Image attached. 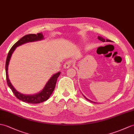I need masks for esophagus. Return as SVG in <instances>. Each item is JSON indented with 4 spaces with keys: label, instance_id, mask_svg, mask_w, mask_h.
Here are the masks:
<instances>
[{
    "label": "esophagus",
    "instance_id": "1",
    "mask_svg": "<svg viewBox=\"0 0 134 134\" xmlns=\"http://www.w3.org/2000/svg\"><path fill=\"white\" fill-rule=\"evenodd\" d=\"M71 64H71V61H67V62H66V63H64L63 67H64V68H69L71 66Z\"/></svg>",
    "mask_w": 134,
    "mask_h": 134
}]
</instances>
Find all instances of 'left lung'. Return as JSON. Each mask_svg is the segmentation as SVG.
Instances as JSON below:
<instances>
[{"mask_svg": "<svg viewBox=\"0 0 134 134\" xmlns=\"http://www.w3.org/2000/svg\"><path fill=\"white\" fill-rule=\"evenodd\" d=\"M98 39L99 40H100V41L103 42H113L111 41V40H109V39H105L104 38H103V37L100 36H98ZM83 96H84V97H85V98L87 100H88V101H90V102H92V103H96V102H92V101H91V100H90V99L87 98L85 95H83Z\"/></svg>", "mask_w": 134, "mask_h": 134, "instance_id": "obj_1", "label": "left lung"}]
</instances>
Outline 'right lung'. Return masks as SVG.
<instances>
[{
	"mask_svg": "<svg viewBox=\"0 0 134 134\" xmlns=\"http://www.w3.org/2000/svg\"><path fill=\"white\" fill-rule=\"evenodd\" d=\"M43 39H44V36H43L42 33H38L37 34H29V35L24 36L20 39L16 43H15L14 46L12 47L10 51L8 52L7 59H6L5 74L7 85L9 87H10L12 90V91L13 92L14 94L18 99H19V100L24 102L28 103L37 104L47 100V99L50 97L52 92L54 91L58 77L60 75V72H58L53 75L50 77V79L48 80V81L46 83L44 88L38 93L32 95H25L21 94L20 92H18L17 90L14 87V86L12 85V84L8 77V65L9 63H10V60L11 59L12 54H13L14 51H15V49H16L17 47L22 45L24 44V43L39 41V40H41Z\"/></svg>",
	"mask_w": 134,
	"mask_h": 134,
	"instance_id": "1",
	"label": "right lung"
}]
</instances>
